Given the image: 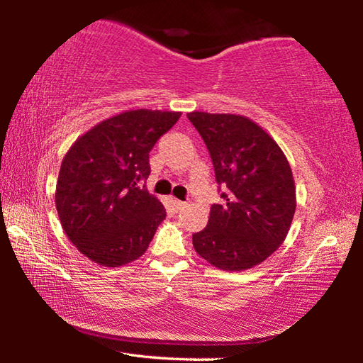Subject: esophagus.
I'll list each match as a JSON object with an SVG mask.
<instances>
[{
    "mask_svg": "<svg viewBox=\"0 0 363 363\" xmlns=\"http://www.w3.org/2000/svg\"><path fill=\"white\" fill-rule=\"evenodd\" d=\"M168 203H169L171 210H173V211H181L182 208L186 206V203H184V201L174 199V196H169V199H168Z\"/></svg>",
    "mask_w": 363,
    "mask_h": 363,
    "instance_id": "1",
    "label": "esophagus"
}]
</instances>
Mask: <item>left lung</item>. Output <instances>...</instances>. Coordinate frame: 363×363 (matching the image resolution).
<instances>
[{
    "instance_id": "obj_1",
    "label": "left lung",
    "mask_w": 363,
    "mask_h": 363,
    "mask_svg": "<svg viewBox=\"0 0 363 363\" xmlns=\"http://www.w3.org/2000/svg\"><path fill=\"white\" fill-rule=\"evenodd\" d=\"M187 118L205 140L223 199L211 206L205 229L192 235L194 248L223 270L257 266L290 230L296 210L290 163L247 116L192 112Z\"/></svg>"
}]
</instances>
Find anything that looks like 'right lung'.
<instances>
[{"mask_svg":"<svg viewBox=\"0 0 363 363\" xmlns=\"http://www.w3.org/2000/svg\"><path fill=\"white\" fill-rule=\"evenodd\" d=\"M181 112L128 110L101 121L75 140L62 160L56 208L79 253L118 267L145 253L164 206L139 187L150 174L149 153Z\"/></svg>","mask_w":363,"mask_h":363,"instance_id":"obj_1","label":"right lung"}]
</instances>
